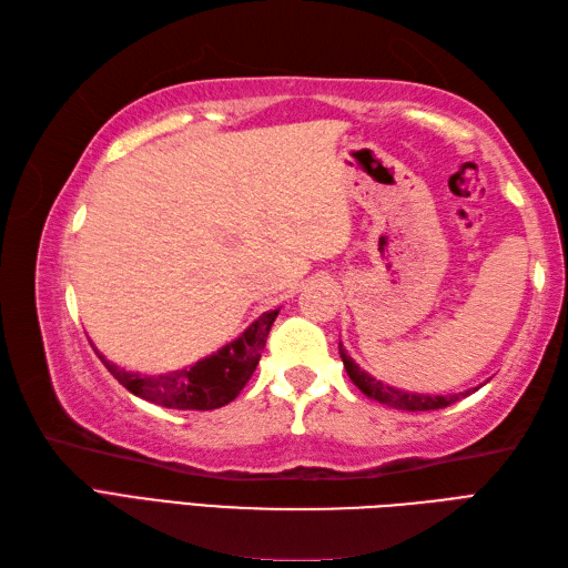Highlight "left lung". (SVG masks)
Listing matches in <instances>:
<instances>
[{
    "instance_id": "left-lung-1",
    "label": "left lung",
    "mask_w": 568,
    "mask_h": 568,
    "mask_svg": "<svg viewBox=\"0 0 568 568\" xmlns=\"http://www.w3.org/2000/svg\"><path fill=\"white\" fill-rule=\"evenodd\" d=\"M339 357H343V364H345V369H347V376L352 379V384H355L364 396L379 400V403H384V406H388V408H398V410H437V408L452 406V403H457L459 398L469 396L471 390L478 388L476 386V388H469V390H464V394H455V396L410 394V390H400V388H394V386H388V384L376 382L372 374L359 369V364H355V359L347 355L343 343H339Z\"/></svg>"
}]
</instances>
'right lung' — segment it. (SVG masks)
I'll return each instance as SVG.
<instances>
[{
  "label": "right lung",
  "mask_w": 568,
  "mask_h": 568,
  "mask_svg": "<svg viewBox=\"0 0 568 568\" xmlns=\"http://www.w3.org/2000/svg\"><path fill=\"white\" fill-rule=\"evenodd\" d=\"M276 316H280V308L262 313L241 337L221 347L216 355L199 359L186 369L160 376L125 372L104 359V355H99V352L97 355L113 374V379L129 388L138 398H145L162 408L213 410L231 403L245 388L262 357L264 343H267L270 327Z\"/></svg>",
  "instance_id": "right-lung-1"
}]
</instances>
